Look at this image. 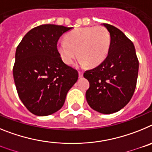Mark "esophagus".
<instances>
[{"label": "esophagus", "instance_id": "esophagus-1", "mask_svg": "<svg viewBox=\"0 0 152 152\" xmlns=\"http://www.w3.org/2000/svg\"><path fill=\"white\" fill-rule=\"evenodd\" d=\"M78 75H79V77H83V72H80V71H79V72H78Z\"/></svg>", "mask_w": 152, "mask_h": 152}]
</instances>
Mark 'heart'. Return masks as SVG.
<instances>
[{"mask_svg": "<svg viewBox=\"0 0 152 152\" xmlns=\"http://www.w3.org/2000/svg\"><path fill=\"white\" fill-rule=\"evenodd\" d=\"M111 37L103 26L80 27L65 36V40L57 42V50L65 64H72L78 56L79 64L95 67L101 64L110 51Z\"/></svg>", "mask_w": 152, "mask_h": 152, "instance_id": "heart-1", "label": "heart"}]
</instances>
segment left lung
<instances>
[{
  "label": "left lung",
  "instance_id": "8db88e82",
  "mask_svg": "<svg viewBox=\"0 0 152 152\" xmlns=\"http://www.w3.org/2000/svg\"><path fill=\"white\" fill-rule=\"evenodd\" d=\"M111 37L105 60L84 73L90 82L86 99L90 107L103 114L118 112L130 101L136 88L139 60L132 42L110 24L103 23Z\"/></svg>",
  "mask_w": 152,
  "mask_h": 152
}]
</instances>
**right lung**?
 Wrapping results in <instances>:
<instances>
[{"label": "right lung", "instance_id": "1", "mask_svg": "<svg viewBox=\"0 0 152 152\" xmlns=\"http://www.w3.org/2000/svg\"><path fill=\"white\" fill-rule=\"evenodd\" d=\"M72 27L43 24L26 33L16 50L13 75L18 96L34 115L49 116L64 105L78 72L63 62L60 36Z\"/></svg>", "mask_w": 152, "mask_h": 152}]
</instances>
